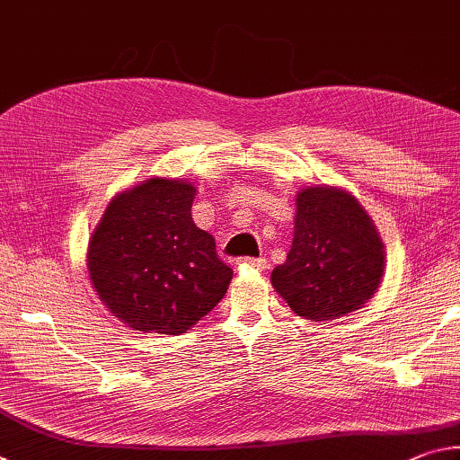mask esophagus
<instances>
[{
    "instance_id": "1",
    "label": "esophagus",
    "mask_w": 460,
    "mask_h": 460,
    "mask_svg": "<svg viewBox=\"0 0 460 460\" xmlns=\"http://www.w3.org/2000/svg\"><path fill=\"white\" fill-rule=\"evenodd\" d=\"M238 269H256V270H262L267 269V261L264 259H252V256H246V259H240L236 262Z\"/></svg>"
}]
</instances>
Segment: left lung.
Returning <instances> with one entry per match:
<instances>
[{
    "instance_id": "1",
    "label": "left lung",
    "mask_w": 460,
    "mask_h": 460,
    "mask_svg": "<svg viewBox=\"0 0 460 460\" xmlns=\"http://www.w3.org/2000/svg\"><path fill=\"white\" fill-rule=\"evenodd\" d=\"M384 275V246L349 191L307 188L296 196L295 238L272 285L296 315L332 321L372 299Z\"/></svg>"
}]
</instances>
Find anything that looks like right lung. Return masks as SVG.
<instances>
[{
	"instance_id": "right-lung-1",
	"label": "right lung",
	"mask_w": 460,
	"mask_h": 460,
	"mask_svg": "<svg viewBox=\"0 0 460 460\" xmlns=\"http://www.w3.org/2000/svg\"><path fill=\"white\" fill-rule=\"evenodd\" d=\"M193 198L188 181L151 177L111 201L88 243L96 293L135 332L185 333L228 291L232 269L193 224Z\"/></svg>"
}]
</instances>
